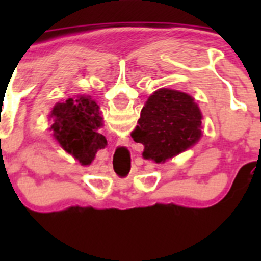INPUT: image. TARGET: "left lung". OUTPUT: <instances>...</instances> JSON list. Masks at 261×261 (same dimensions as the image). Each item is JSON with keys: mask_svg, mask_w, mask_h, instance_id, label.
Returning <instances> with one entry per match:
<instances>
[{"mask_svg": "<svg viewBox=\"0 0 261 261\" xmlns=\"http://www.w3.org/2000/svg\"><path fill=\"white\" fill-rule=\"evenodd\" d=\"M201 119L192 96L161 89L145 103L132 137L145 146V158L165 162L199 141Z\"/></svg>", "mask_w": 261, "mask_h": 261, "instance_id": "8db88e82", "label": "left lung"}]
</instances>
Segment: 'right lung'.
<instances>
[{"instance_id": "right-lung-1", "label": "right lung", "mask_w": 261, "mask_h": 261, "mask_svg": "<svg viewBox=\"0 0 261 261\" xmlns=\"http://www.w3.org/2000/svg\"><path fill=\"white\" fill-rule=\"evenodd\" d=\"M50 116V129L57 141L82 165L91 163L96 151L107 145L105 136L98 132L102 125L99 106L91 98H69L55 106Z\"/></svg>"}]
</instances>
